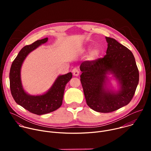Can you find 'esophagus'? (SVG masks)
<instances>
[{"instance_id": "1", "label": "esophagus", "mask_w": 151, "mask_h": 151, "mask_svg": "<svg viewBox=\"0 0 151 151\" xmlns=\"http://www.w3.org/2000/svg\"><path fill=\"white\" fill-rule=\"evenodd\" d=\"M72 72H73V75H74V76H78V75H79V73H80L79 70L78 69H77V68L73 69V70H72Z\"/></svg>"}]
</instances>
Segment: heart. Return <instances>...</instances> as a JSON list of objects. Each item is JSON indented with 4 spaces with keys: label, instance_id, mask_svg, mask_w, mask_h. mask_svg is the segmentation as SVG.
Here are the masks:
<instances>
[{
    "label": "heart",
    "instance_id": "obj_1",
    "mask_svg": "<svg viewBox=\"0 0 151 151\" xmlns=\"http://www.w3.org/2000/svg\"><path fill=\"white\" fill-rule=\"evenodd\" d=\"M99 52H100V51L98 49L93 50L90 54V58L91 59H94V58H97L99 54Z\"/></svg>",
    "mask_w": 151,
    "mask_h": 151
}]
</instances>
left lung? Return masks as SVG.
<instances>
[{"label":"left lung","instance_id":"obj_1","mask_svg":"<svg viewBox=\"0 0 151 151\" xmlns=\"http://www.w3.org/2000/svg\"><path fill=\"white\" fill-rule=\"evenodd\" d=\"M106 54L103 58L82 62L81 82L87 105L93 110L109 113L127 105L132 100L139 80V73L132 51L115 39L106 37ZM114 74L121 90L114 93L105 90L106 76Z\"/></svg>","mask_w":151,"mask_h":151}]
</instances>
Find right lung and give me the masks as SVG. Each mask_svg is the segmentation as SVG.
<instances>
[{"label":"right lung","instance_id":"right-lung-1","mask_svg":"<svg viewBox=\"0 0 151 151\" xmlns=\"http://www.w3.org/2000/svg\"><path fill=\"white\" fill-rule=\"evenodd\" d=\"M47 40L48 37L37 40L21 49L12 63L9 73L10 90L15 102L30 112L38 115L50 113L59 108L62 104L66 85L72 78L71 72L59 76L51 89L44 95L33 96L25 93L20 78L21 65L31 51Z\"/></svg>","mask_w":151,"mask_h":151}]
</instances>
